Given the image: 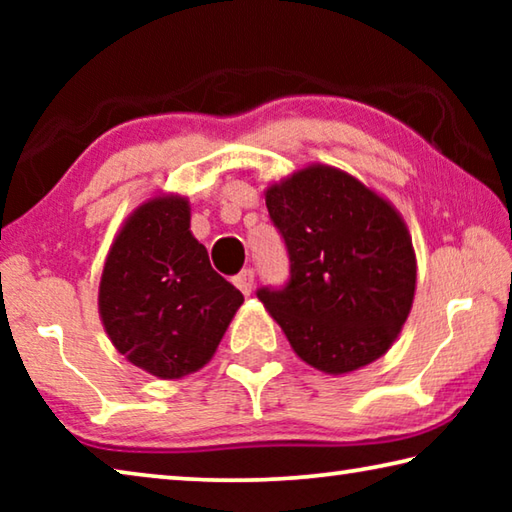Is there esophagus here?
Here are the masks:
<instances>
[{"label": "esophagus", "instance_id": "1", "mask_svg": "<svg viewBox=\"0 0 512 512\" xmlns=\"http://www.w3.org/2000/svg\"><path fill=\"white\" fill-rule=\"evenodd\" d=\"M235 284L241 289V293H246V296H248V293L253 291V287H255V271H253V268H244V271H241L235 277Z\"/></svg>", "mask_w": 512, "mask_h": 512}]
</instances>
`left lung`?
Returning a JSON list of instances; mask_svg holds the SVG:
<instances>
[{
    "mask_svg": "<svg viewBox=\"0 0 512 512\" xmlns=\"http://www.w3.org/2000/svg\"><path fill=\"white\" fill-rule=\"evenodd\" d=\"M289 255V280L259 287L302 361L329 375L379 359L415 291L406 225L384 198L332 167H307L266 192Z\"/></svg>",
    "mask_w": 512,
    "mask_h": 512,
    "instance_id": "obj_1",
    "label": "left lung"
}]
</instances>
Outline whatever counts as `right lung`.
Instances as JSON below:
<instances>
[{"mask_svg": "<svg viewBox=\"0 0 512 512\" xmlns=\"http://www.w3.org/2000/svg\"><path fill=\"white\" fill-rule=\"evenodd\" d=\"M244 296L214 271L189 232L185 198H153L110 248L101 275L103 327L135 366L178 379L212 359Z\"/></svg>", "mask_w": 512, "mask_h": 512, "instance_id": "right-lung-1", "label": "right lung"}]
</instances>
